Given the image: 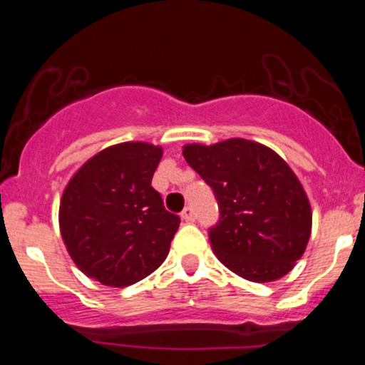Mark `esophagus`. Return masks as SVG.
Returning a JSON list of instances; mask_svg holds the SVG:
<instances>
[{
  "mask_svg": "<svg viewBox=\"0 0 365 365\" xmlns=\"http://www.w3.org/2000/svg\"><path fill=\"white\" fill-rule=\"evenodd\" d=\"M182 220L187 221V223H192V221H195V212H194V207L192 206H187L185 209L182 211Z\"/></svg>",
  "mask_w": 365,
  "mask_h": 365,
  "instance_id": "esophagus-1",
  "label": "esophagus"
}]
</instances>
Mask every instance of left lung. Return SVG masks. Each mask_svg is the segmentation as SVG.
Segmentation results:
<instances>
[{
	"instance_id": "left-lung-1",
	"label": "left lung",
	"mask_w": 365,
	"mask_h": 365,
	"mask_svg": "<svg viewBox=\"0 0 365 365\" xmlns=\"http://www.w3.org/2000/svg\"><path fill=\"white\" fill-rule=\"evenodd\" d=\"M183 158L215 192L220 221L209 230L230 271L267 283L302 257L312 211L302 183L273 149L247 139L183 145Z\"/></svg>"
}]
</instances>
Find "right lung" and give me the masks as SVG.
Wrapping results in <instances>:
<instances>
[{
	"label": "right lung",
	"instance_id": "add662e5",
	"mask_svg": "<svg viewBox=\"0 0 365 365\" xmlns=\"http://www.w3.org/2000/svg\"><path fill=\"white\" fill-rule=\"evenodd\" d=\"M163 149L123 142L78 168L60 202V232L83 274L106 287H128L156 271L170 252L180 217L150 185Z\"/></svg>",
	"mask_w": 365,
	"mask_h": 365
}]
</instances>
